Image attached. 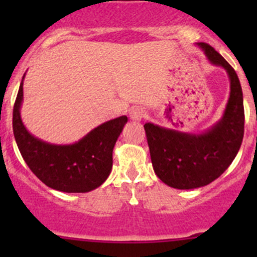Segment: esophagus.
<instances>
[{
    "mask_svg": "<svg viewBox=\"0 0 257 257\" xmlns=\"http://www.w3.org/2000/svg\"><path fill=\"white\" fill-rule=\"evenodd\" d=\"M129 116H131V119H133V120H142V119L145 116V110L144 108L142 107H134L133 109L129 112Z\"/></svg>",
    "mask_w": 257,
    "mask_h": 257,
    "instance_id": "esophagus-1",
    "label": "esophagus"
}]
</instances>
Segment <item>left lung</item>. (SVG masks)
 Segmentation results:
<instances>
[{
    "label": "left lung",
    "mask_w": 257,
    "mask_h": 257,
    "mask_svg": "<svg viewBox=\"0 0 257 257\" xmlns=\"http://www.w3.org/2000/svg\"><path fill=\"white\" fill-rule=\"evenodd\" d=\"M198 46L229 76L230 97L222 118L201 134L144 124L157 177L172 188L186 190L208 185L230 167L242 143L245 123L242 89L235 69L208 43Z\"/></svg>",
    "instance_id": "left-lung-1"
}]
</instances>
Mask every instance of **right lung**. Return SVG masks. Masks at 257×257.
I'll return each mask as SVG.
<instances>
[{
	"label": "right lung",
	"mask_w": 257,
	"mask_h": 257,
	"mask_svg": "<svg viewBox=\"0 0 257 257\" xmlns=\"http://www.w3.org/2000/svg\"><path fill=\"white\" fill-rule=\"evenodd\" d=\"M25 77V76H23ZM23 78L14 107V134L21 155L43 184L64 193H88L102 185L113 165V148L128 121L125 115L108 120L74 144H49L33 137L21 119Z\"/></svg>",
	"instance_id": "1"
}]
</instances>
